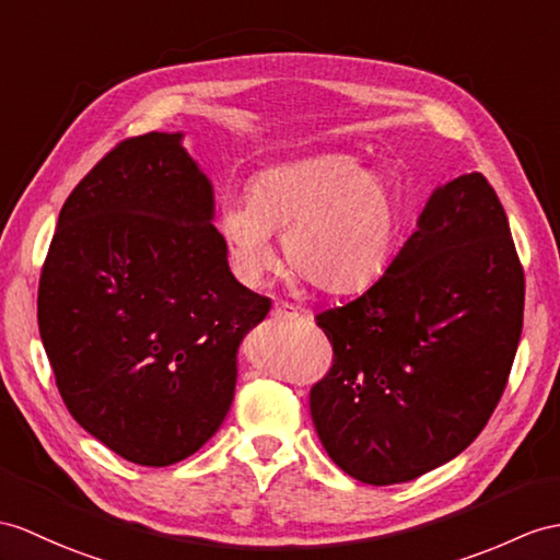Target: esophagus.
I'll return each instance as SVG.
<instances>
[{
	"label": "esophagus",
	"mask_w": 560,
	"mask_h": 560,
	"mask_svg": "<svg viewBox=\"0 0 560 560\" xmlns=\"http://www.w3.org/2000/svg\"><path fill=\"white\" fill-rule=\"evenodd\" d=\"M270 316L278 318V320H288V318H296L299 311H296V306H292L288 302H276V304H272Z\"/></svg>",
	"instance_id": "1"
}]
</instances>
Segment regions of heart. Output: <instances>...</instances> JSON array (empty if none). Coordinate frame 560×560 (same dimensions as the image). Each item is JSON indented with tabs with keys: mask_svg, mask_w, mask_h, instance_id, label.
I'll return each mask as SVG.
<instances>
[{
	"mask_svg": "<svg viewBox=\"0 0 560 560\" xmlns=\"http://www.w3.org/2000/svg\"><path fill=\"white\" fill-rule=\"evenodd\" d=\"M282 229L294 276L330 294L361 292L399 249V187L349 154H320L256 175L249 199H230L218 213V230L249 280L276 264L270 233Z\"/></svg>",
	"mask_w": 560,
	"mask_h": 560,
	"instance_id": "heart-1",
	"label": "heart"
}]
</instances>
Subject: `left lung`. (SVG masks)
I'll use <instances>...</instances> for the list:
<instances>
[{"instance_id": "1", "label": "left lung", "mask_w": 560, "mask_h": 560, "mask_svg": "<svg viewBox=\"0 0 560 560\" xmlns=\"http://www.w3.org/2000/svg\"><path fill=\"white\" fill-rule=\"evenodd\" d=\"M525 276L482 173L438 187L385 276L316 316L332 368L311 418L339 468L365 485L416 480L487 425L523 332Z\"/></svg>"}]
</instances>
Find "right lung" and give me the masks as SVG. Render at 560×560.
Instances as JSON below:
<instances>
[{
  "label": "right lung",
  "instance_id": "add662e5",
  "mask_svg": "<svg viewBox=\"0 0 560 560\" xmlns=\"http://www.w3.org/2000/svg\"><path fill=\"white\" fill-rule=\"evenodd\" d=\"M213 187L183 132L116 144L68 195L37 292L68 411L130 463L192 456L235 397L237 349L270 299L230 272Z\"/></svg>",
  "mask_w": 560,
  "mask_h": 560
}]
</instances>
